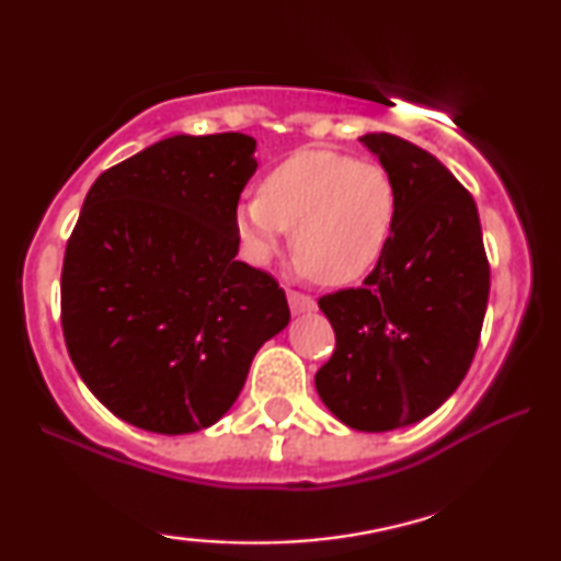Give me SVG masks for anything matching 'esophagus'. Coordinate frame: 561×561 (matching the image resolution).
I'll return each instance as SVG.
<instances>
[{
    "label": "esophagus",
    "mask_w": 561,
    "mask_h": 561,
    "mask_svg": "<svg viewBox=\"0 0 561 561\" xmlns=\"http://www.w3.org/2000/svg\"><path fill=\"white\" fill-rule=\"evenodd\" d=\"M288 306L294 313H311L317 309V301L311 296L298 294V290H288Z\"/></svg>",
    "instance_id": "34e87169"
}]
</instances>
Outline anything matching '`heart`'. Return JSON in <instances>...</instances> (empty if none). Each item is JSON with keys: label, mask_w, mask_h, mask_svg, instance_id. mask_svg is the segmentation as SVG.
Listing matches in <instances>:
<instances>
[{"label": "heart", "mask_w": 561, "mask_h": 561, "mask_svg": "<svg viewBox=\"0 0 561 561\" xmlns=\"http://www.w3.org/2000/svg\"><path fill=\"white\" fill-rule=\"evenodd\" d=\"M232 219L250 263L265 265L290 229L294 271L327 286H347L386 255L398 196L382 165L309 148L275 163L260 194L237 202Z\"/></svg>", "instance_id": "1"}]
</instances>
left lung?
<instances>
[{"label": "left lung", "instance_id": "8db88e82", "mask_svg": "<svg viewBox=\"0 0 561 561\" xmlns=\"http://www.w3.org/2000/svg\"><path fill=\"white\" fill-rule=\"evenodd\" d=\"M359 142L393 181L396 232L363 286L319 298L336 350L313 382L344 426L393 432L434 413L470 370L490 267L478 206L439 160L386 133Z\"/></svg>", "mask_w": 561, "mask_h": 561}]
</instances>
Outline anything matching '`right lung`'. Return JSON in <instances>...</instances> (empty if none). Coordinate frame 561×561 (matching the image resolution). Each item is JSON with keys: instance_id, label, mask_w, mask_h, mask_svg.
<instances>
[{"instance_id": "obj_1", "label": "right lung", "mask_w": 561, "mask_h": 561, "mask_svg": "<svg viewBox=\"0 0 561 561\" xmlns=\"http://www.w3.org/2000/svg\"><path fill=\"white\" fill-rule=\"evenodd\" d=\"M255 148L242 133L171 135L83 198L60 275L66 347L91 393L145 432L217 424L290 321L278 283L237 260Z\"/></svg>"}]
</instances>
